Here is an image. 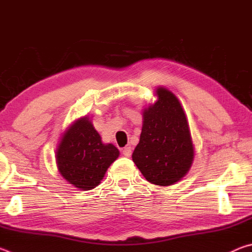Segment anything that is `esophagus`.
Segmentation results:
<instances>
[{
    "mask_svg": "<svg viewBox=\"0 0 252 252\" xmlns=\"http://www.w3.org/2000/svg\"><path fill=\"white\" fill-rule=\"evenodd\" d=\"M131 153H132V148L131 147H126L122 150V155L125 156V157H126V158H129L131 156Z\"/></svg>",
    "mask_w": 252,
    "mask_h": 252,
    "instance_id": "obj_1",
    "label": "esophagus"
}]
</instances>
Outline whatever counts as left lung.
<instances>
[{
  "mask_svg": "<svg viewBox=\"0 0 252 252\" xmlns=\"http://www.w3.org/2000/svg\"><path fill=\"white\" fill-rule=\"evenodd\" d=\"M156 92L157 102L142 113V131L132 160L149 182L165 187L188 173L194 149L180 101L165 88Z\"/></svg>",
  "mask_w": 252,
  "mask_h": 252,
  "instance_id": "left-lung-1",
  "label": "left lung"
}]
</instances>
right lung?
<instances>
[{
	"label": "right lung",
	"instance_id": "1",
	"mask_svg": "<svg viewBox=\"0 0 252 252\" xmlns=\"http://www.w3.org/2000/svg\"><path fill=\"white\" fill-rule=\"evenodd\" d=\"M119 155L113 144L102 142L90 119L84 117L63 133L55 159L60 174L71 185L87 191L100 185Z\"/></svg>",
	"mask_w": 252,
	"mask_h": 252
}]
</instances>
